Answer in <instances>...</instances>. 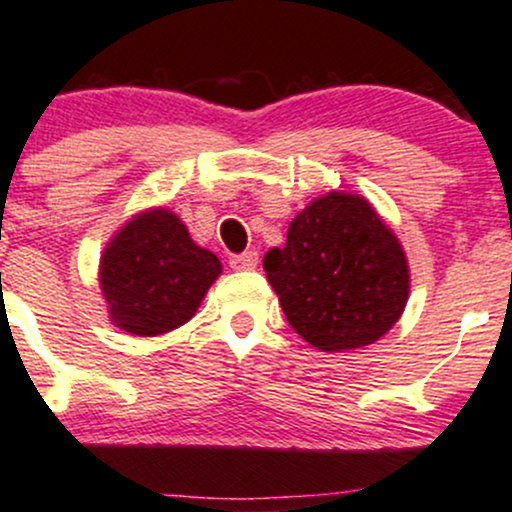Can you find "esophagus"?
I'll list each match as a JSON object with an SVG mask.
<instances>
[{
    "mask_svg": "<svg viewBox=\"0 0 512 512\" xmlns=\"http://www.w3.org/2000/svg\"><path fill=\"white\" fill-rule=\"evenodd\" d=\"M257 262H260V255L255 250H247L243 255L230 257V267L233 269H255Z\"/></svg>",
    "mask_w": 512,
    "mask_h": 512,
    "instance_id": "34e87169",
    "label": "esophagus"
}]
</instances>
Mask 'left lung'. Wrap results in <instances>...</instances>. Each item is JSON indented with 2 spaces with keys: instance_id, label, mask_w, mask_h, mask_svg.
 Listing matches in <instances>:
<instances>
[{
  "instance_id": "1",
  "label": "left lung",
  "mask_w": 512,
  "mask_h": 512,
  "mask_svg": "<svg viewBox=\"0 0 512 512\" xmlns=\"http://www.w3.org/2000/svg\"><path fill=\"white\" fill-rule=\"evenodd\" d=\"M262 265L289 325L320 352L384 338L411 294L401 240L359 194L313 199Z\"/></svg>"
}]
</instances>
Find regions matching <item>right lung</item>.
Returning a JSON list of instances; mask_svg holds the SVG:
<instances>
[{"instance_id":"1","label":"right lung","mask_w":512,"mask_h":512,"mask_svg":"<svg viewBox=\"0 0 512 512\" xmlns=\"http://www.w3.org/2000/svg\"><path fill=\"white\" fill-rule=\"evenodd\" d=\"M221 272V260L194 243L182 218L155 206L136 213L106 243L99 289L116 328L155 338L192 320Z\"/></svg>"}]
</instances>
